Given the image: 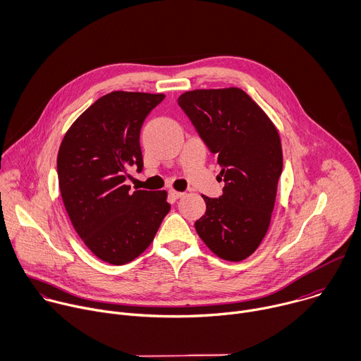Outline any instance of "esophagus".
Here are the masks:
<instances>
[{
	"label": "esophagus",
	"instance_id": "obj_1",
	"mask_svg": "<svg viewBox=\"0 0 361 361\" xmlns=\"http://www.w3.org/2000/svg\"><path fill=\"white\" fill-rule=\"evenodd\" d=\"M169 193H171V196H172L173 199H180V197H183V196H185V193H183V192H178V190H171Z\"/></svg>",
	"mask_w": 361,
	"mask_h": 361
}]
</instances>
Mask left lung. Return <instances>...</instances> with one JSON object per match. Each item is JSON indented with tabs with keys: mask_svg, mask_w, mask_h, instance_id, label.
Segmentation results:
<instances>
[{
	"mask_svg": "<svg viewBox=\"0 0 361 361\" xmlns=\"http://www.w3.org/2000/svg\"><path fill=\"white\" fill-rule=\"evenodd\" d=\"M178 104L218 158L225 182L222 196L202 195L206 212L195 229L216 256L240 262L259 247L270 225L283 169L279 132L239 88L189 91Z\"/></svg>",
	"mask_w": 361,
	"mask_h": 361,
	"instance_id": "8db88e82",
	"label": "left lung"
}]
</instances>
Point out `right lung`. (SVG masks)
I'll list each match as a JSON object with an SVG mask.
<instances>
[{
    "instance_id": "1",
    "label": "right lung",
    "mask_w": 361,
    "mask_h": 361,
    "mask_svg": "<svg viewBox=\"0 0 361 361\" xmlns=\"http://www.w3.org/2000/svg\"><path fill=\"white\" fill-rule=\"evenodd\" d=\"M164 94L114 91L65 133L56 171L63 206L80 238L101 260L125 264L152 243L171 204L165 190H135L129 168H143L139 135Z\"/></svg>"
}]
</instances>
